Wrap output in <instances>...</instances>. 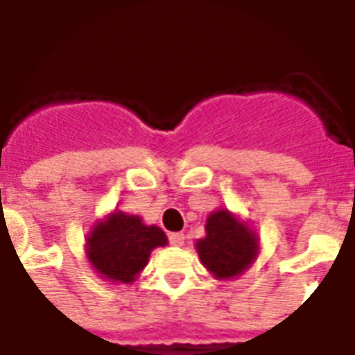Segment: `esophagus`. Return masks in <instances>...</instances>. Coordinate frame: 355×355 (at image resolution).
<instances>
[{"mask_svg": "<svg viewBox=\"0 0 355 355\" xmlns=\"http://www.w3.org/2000/svg\"><path fill=\"white\" fill-rule=\"evenodd\" d=\"M168 242L172 243V245H175V248H180V245L185 243V234H183V232H172L168 236Z\"/></svg>", "mask_w": 355, "mask_h": 355, "instance_id": "1", "label": "esophagus"}]
</instances>
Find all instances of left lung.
<instances>
[{
  "label": "left lung",
  "instance_id": "obj_1",
  "mask_svg": "<svg viewBox=\"0 0 355 355\" xmlns=\"http://www.w3.org/2000/svg\"><path fill=\"white\" fill-rule=\"evenodd\" d=\"M207 236L198 240L196 249L201 262L218 279H231L249 268L257 257V238L248 227L238 223L227 211L207 218Z\"/></svg>",
  "mask_w": 355,
  "mask_h": 355
}]
</instances>
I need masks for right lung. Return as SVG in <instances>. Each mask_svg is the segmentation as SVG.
Masks as SVG:
<instances>
[{"mask_svg":"<svg viewBox=\"0 0 355 355\" xmlns=\"http://www.w3.org/2000/svg\"><path fill=\"white\" fill-rule=\"evenodd\" d=\"M166 245L159 227L144 225L139 216L113 212L87 238V257L106 280L130 284L146 266L150 251Z\"/></svg>","mask_w":355,"mask_h":355,"instance_id":"add662e5","label":"right lung"}]
</instances>
